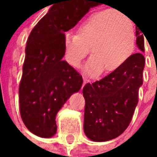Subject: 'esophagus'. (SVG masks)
Instances as JSON below:
<instances>
[{
    "label": "esophagus",
    "mask_w": 157,
    "mask_h": 157,
    "mask_svg": "<svg viewBox=\"0 0 157 157\" xmlns=\"http://www.w3.org/2000/svg\"><path fill=\"white\" fill-rule=\"evenodd\" d=\"M88 82H89V80H87L86 78H85V77H84V83H83V86H85L86 83H88Z\"/></svg>",
    "instance_id": "obj_1"
}]
</instances>
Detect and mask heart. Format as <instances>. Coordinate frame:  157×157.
I'll list each match as a JSON object with an SVG mask.
<instances>
[{
    "instance_id": "1",
    "label": "heart",
    "mask_w": 157,
    "mask_h": 157,
    "mask_svg": "<svg viewBox=\"0 0 157 157\" xmlns=\"http://www.w3.org/2000/svg\"><path fill=\"white\" fill-rule=\"evenodd\" d=\"M136 32L132 21L124 14L112 9L95 12L78 27L77 35L64 36V56L73 68H79L88 55L86 65L89 76H97L107 70L115 71L133 55Z\"/></svg>"
}]
</instances>
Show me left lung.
<instances>
[{"instance_id": "8db88e82", "label": "left lung", "mask_w": 157, "mask_h": 157, "mask_svg": "<svg viewBox=\"0 0 157 157\" xmlns=\"http://www.w3.org/2000/svg\"><path fill=\"white\" fill-rule=\"evenodd\" d=\"M142 33L136 29V45L144 52ZM144 65L142 53H134L117 71L84 86V131L89 140L107 141L121 135L128 127L138 102Z\"/></svg>"}]
</instances>
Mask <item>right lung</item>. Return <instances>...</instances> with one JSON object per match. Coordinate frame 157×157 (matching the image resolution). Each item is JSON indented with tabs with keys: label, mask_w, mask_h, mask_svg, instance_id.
<instances>
[{
	"label": "right lung",
	"mask_w": 157,
	"mask_h": 157,
	"mask_svg": "<svg viewBox=\"0 0 157 157\" xmlns=\"http://www.w3.org/2000/svg\"><path fill=\"white\" fill-rule=\"evenodd\" d=\"M94 0H56L27 40L19 87L20 112L27 129L41 137L56 133V117L83 78L64 56L65 33L73 28Z\"/></svg>",
	"instance_id": "right-lung-1"
}]
</instances>
